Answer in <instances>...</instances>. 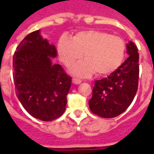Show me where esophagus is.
<instances>
[{
    "label": "esophagus",
    "instance_id": "34e87169",
    "mask_svg": "<svg viewBox=\"0 0 154 154\" xmlns=\"http://www.w3.org/2000/svg\"><path fill=\"white\" fill-rule=\"evenodd\" d=\"M72 82L74 84H80L82 82V80L81 79H78V78H76V77H73L72 78Z\"/></svg>",
    "mask_w": 154,
    "mask_h": 154
}]
</instances>
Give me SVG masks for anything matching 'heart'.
<instances>
[{
	"mask_svg": "<svg viewBox=\"0 0 154 154\" xmlns=\"http://www.w3.org/2000/svg\"><path fill=\"white\" fill-rule=\"evenodd\" d=\"M126 52L122 38L102 30L77 32L70 38L63 35L57 43V54L67 67L82 56L85 60L74 65L72 71L78 76H87L95 72L97 76L113 72L121 65Z\"/></svg>",
	"mask_w": 154,
	"mask_h": 154,
	"instance_id": "1",
	"label": "heart"
}]
</instances>
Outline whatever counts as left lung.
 <instances>
[{
  "label": "left lung",
  "mask_w": 154,
  "mask_h": 154,
  "mask_svg": "<svg viewBox=\"0 0 154 154\" xmlns=\"http://www.w3.org/2000/svg\"><path fill=\"white\" fill-rule=\"evenodd\" d=\"M129 56L107 77L95 82L89 100L91 112L103 118L122 114L132 103L139 86V54L135 44H127Z\"/></svg>",
  "instance_id": "1"
}]
</instances>
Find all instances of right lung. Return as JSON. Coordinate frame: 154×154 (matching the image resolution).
<instances>
[{"mask_svg":"<svg viewBox=\"0 0 154 154\" xmlns=\"http://www.w3.org/2000/svg\"><path fill=\"white\" fill-rule=\"evenodd\" d=\"M13 56V79L19 100L30 116L52 121L65 111L72 84L59 64H52L57 56L55 46L42 38L39 30L29 34Z\"/></svg>","mask_w":154,"mask_h":154,"instance_id":"right-lung-1","label":"right lung"}]
</instances>
